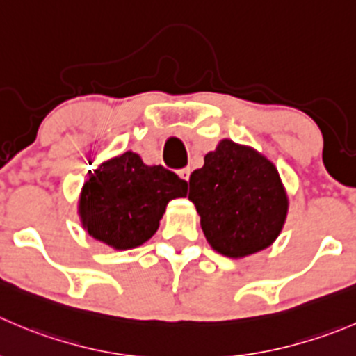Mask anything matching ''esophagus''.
<instances>
[{"label":"esophagus","instance_id":"1","mask_svg":"<svg viewBox=\"0 0 356 356\" xmlns=\"http://www.w3.org/2000/svg\"><path fill=\"white\" fill-rule=\"evenodd\" d=\"M189 175H191V168H182V170H179V177H181L182 181L188 182L189 181Z\"/></svg>","mask_w":356,"mask_h":356}]
</instances>
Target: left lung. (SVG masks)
Returning a JSON list of instances; mask_svg holds the SVG:
<instances>
[{"label": "left lung", "mask_w": 356, "mask_h": 356, "mask_svg": "<svg viewBox=\"0 0 356 356\" xmlns=\"http://www.w3.org/2000/svg\"><path fill=\"white\" fill-rule=\"evenodd\" d=\"M195 203L210 247L241 259L270 247L289 212V196L277 167L254 147L222 139L189 177Z\"/></svg>", "instance_id": "obj_1"}]
</instances>
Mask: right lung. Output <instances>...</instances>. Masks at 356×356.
Masks as SVG:
<instances>
[{
    "instance_id": "add662e5",
    "label": "right lung",
    "mask_w": 356,
    "mask_h": 356,
    "mask_svg": "<svg viewBox=\"0 0 356 356\" xmlns=\"http://www.w3.org/2000/svg\"><path fill=\"white\" fill-rule=\"evenodd\" d=\"M186 193L188 182L174 172L146 165L139 154L125 151L90 172L79 193V220L95 240L129 250L156 233L168 202Z\"/></svg>"
}]
</instances>
